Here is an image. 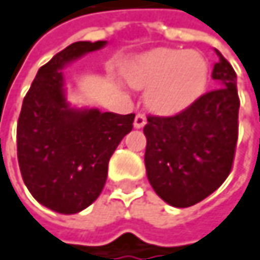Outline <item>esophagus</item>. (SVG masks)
<instances>
[{"label": "esophagus", "instance_id": "esophagus-1", "mask_svg": "<svg viewBox=\"0 0 260 260\" xmlns=\"http://www.w3.org/2000/svg\"><path fill=\"white\" fill-rule=\"evenodd\" d=\"M146 116L144 114H137L135 116V120H134V128H137V129H140V128H143L144 125H146Z\"/></svg>", "mask_w": 260, "mask_h": 260}]
</instances>
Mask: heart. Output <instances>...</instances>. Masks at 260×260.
I'll return each instance as SVG.
<instances>
[{
	"label": "heart",
	"instance_id": "1",
	"mask_svg": "<svg viewBox=\"0 0 260 260\" xmlns=\"http://www.w3.org/2000/svg\"><path fill=\"white\" fill-rule=\"evenodd\" d=\"M126 79L134 88H147L146 104L153 113L175 114L205 93L209 64L196 51L156 48L131 63Z\"/></svg>",
	"mask_w": 260,
	"mask_h": 260
}]
</instances>
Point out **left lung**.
Listing matches in <instances>:
<instances>
[{"label": "left lung", "instance_id": "1", "mask_svg": "<svg viewBox=\"0 0 260 260\" xmlns=\"http://www.w3.org/2000/svg\"><path fill=\"white\" fill-rule=\"evenodd\" d=\"M212 78L218 88L205 93L172 117L149 116L144 164L155 192L175 208L192 206L212 194L232 170L238 141L239 98L232 64L217 51Z\"/></svg>", "mask_w": 260, "mask_h": 260}]
</instances>
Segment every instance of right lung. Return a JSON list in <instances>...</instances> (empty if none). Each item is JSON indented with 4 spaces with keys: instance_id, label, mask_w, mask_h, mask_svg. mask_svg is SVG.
I'll list each match as a JSON object with an SVG mask.
<instances>
[{
    "instance_id": "obj_1",
    "label": "right lung",
    "mask_w": 260,
    "mask_h": 260,
    "mask_svg": "<svg viewBox=\"0 0 260 260\" xmlns=\"http://www.w3.org/2000/svg\"><path fill=\"white\" fill-rule=\"evenodd\" d=\"M105 40L75 42L42 66L22 102L18 120V161L24 183L43 206L77 214L102 192L108 162L135 114L72 108L66 101L63 68Z\"/></svg>"
}]
</instances>
